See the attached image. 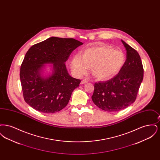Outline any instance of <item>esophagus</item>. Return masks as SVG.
<instances>
[{"label":"esophagus","instance_id":"obj_1","mask_svg":"<svg viewBox=\"0 0 160 160\" xmlns=\"http://www.w3.org/2000/svg\"><path fill=\"white\" fill-rule=\"evenodd\" d=\"M87 83H88V80H83L81 81V84H82Z\"/></svg>","mask_w":160,"mask_h":160}]
</instances>
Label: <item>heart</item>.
I'll list each match as a JSON object with an SVG mask.
<instances>
[{"label": "heart", "instance_id": "obj_1", "mask_svg": "<svg viewBox=\"0 0 160 160\" xmlns=\"http://www.w3.org/2000/svg\"><path fill=\"white\" fill-rule=\"evenodd\" d=\"M125 61L122 51L111 47L99 44L83 50L80 56H75L71 63L74 73L77 76L86 74L88 68L99 80H107L117 74Z\"/></svg>", "mask_w": 160, "mask_h": 160}]
</instances>
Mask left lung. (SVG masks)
I'll list each match as a JSON object with an SVG mask.
<instances>
[{"label": "left lung", "instance_id": "left-lung-1", "mask_svg": "<svg viewBox=\"0 0 160 160\" xmlns=\"http://www.w3.org/2000/svg\"><path fill=\"white\" fill-rule=\"evenodd\" d=\"M127 59L119 73L106 82L94 84L92 99L99 108L109 112L120 111L132 104L143 78V67L137 51L121 40Z\"/></svg>", "mask_w": 160, "mask_h": 160}]
</instances>
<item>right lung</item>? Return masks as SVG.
Here are the masks:
<instances>
[{"instance_id":"obj_1","label":"right lung","mask_w":160,"mask_h":160,"mask_svg":"<svg viewBox=\"0 0 160 160\" xmlns=\"http://www.w3.org/2000/svg\"><path fill=\"white\" fill-rule=\"evenodd\" d=\"M83 43L73 38L51 37L32 46L22 63L20 77L27 104L44 113L58 112L67 106L81 80L69 75L65 62ZM46 63L53 64L52 75L44 78Z\"/></svg>"}]
</instances>
